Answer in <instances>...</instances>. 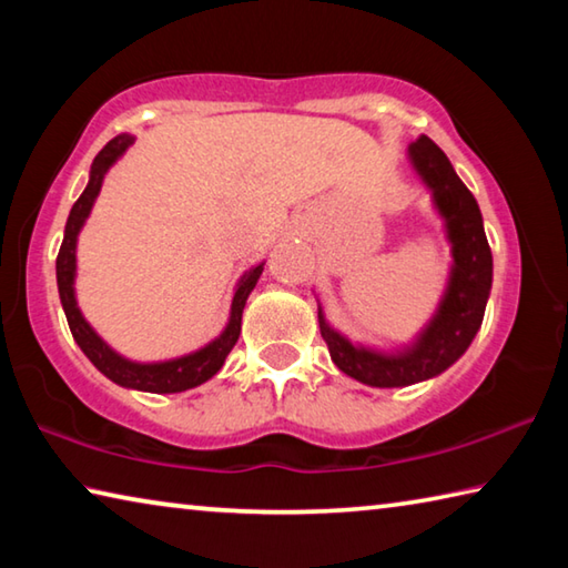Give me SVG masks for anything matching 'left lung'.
I'll list each match as a JSON object with an SVG mask.
<instances>
[{
    "instance_id": "8db88e82",
    "label": "left lung",
    "mask_w": 568,
    "mask_h": 568,
    "mask_svg": "<svg viewBox=\"0 0 568 568\" xmlns=\"http://www.w3.org/2000/svg\"><path fill=\"white\" fill-rule=\"evenodd\" d=\"M410 160L426 185L434 190L436 205L446 217L448 237L454 243V273L438 315L413 348L390 358V355L355 348L325 325L318 311L321 335L333 363L345 376L376 388L410 386L438 376L450 363H456L484 323L486 301L491 293L494 261L476 197L460 182L444 150L426 134H420L410 145Z\"/></svg>"
}]
</instances>
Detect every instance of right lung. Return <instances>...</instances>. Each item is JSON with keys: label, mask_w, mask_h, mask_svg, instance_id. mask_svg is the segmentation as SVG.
I'll list each match as a JSON object with an SVG mask.
<instances>
[{"label": "right lung", "mask_w": 568, "mask_h": 568, "mask_svg": "<svg viewBox=\"0 0 568 568\" xmlns=\"http://www.w3.org/2000/svg\"><path fill=\"white\" fill-rule=\"evenodd\" d=\"M130 145H132L130 134H120V138L110 140L108 145L98 152V158H94L88 187H84L80 200H77L70 210V217H67L64 240H62L60 255H57V287H60V301H62L67 323H70L74 341L82 348V353L92 361L94 368L104 373L110 381L120 383V386H124V388H138V390H148V393H180V390L200 386V383L213 378L215 373L223 368L227 353L233 351V345L240 338L243 307H245L250 291H253L257 277H261V273H263V265H257L247 275H243V281H240L235 297H233V311H230V323H227L225 333L220 335L217 341L205 345L203 351L185 355V358H178V361H168V363H130V361L120 358L114 351H110L100 335L90 328L88 321L82 318L80 307H77V301H74V245H77V233H80L84 220H88L94 197H98V192L102 187L104 172L110 170L112 162L118 160Z\"/></svg>", "instance_id": "obj_1"}]
</instances>
